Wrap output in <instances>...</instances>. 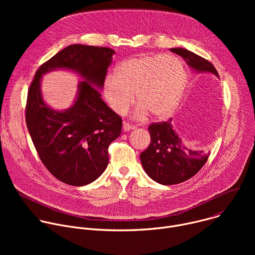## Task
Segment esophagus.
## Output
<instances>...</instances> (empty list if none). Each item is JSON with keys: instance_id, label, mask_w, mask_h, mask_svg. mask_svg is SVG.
Here are the masks:
<instances>
[{"instance_id": "esophagus-1", "label": "esophagus", "mask_w": 255, "mask_h": 255, "mask_svg": "<svg viewBox=\"0 0 255 255\" xmlns=\"http://www.w3.org/2000/svg\"><path fill=\"white\" fill-rule=\"evenodd\" d=\"M133 129H135V126L130 125V124H128V123H124V124H123V131H124V132H128V131L133 130Z\"/></svg>"}]
</instances>
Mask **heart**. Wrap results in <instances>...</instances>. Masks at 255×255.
<instances>
[{
    "instance_id": "b5f03b06",
    "label": "heart",
    "mask_w": 255,
    "mask_h": 255,
    "mask_svg": "<svg viewBox=\"0 0 255 255\" xmlns=\"http://www.w3.org/2000/svg\"><path fill=\"white\" fill-rule=\"evenodd\" d=\"M187 71L180 59L166 54H142L122 61L115 75L103 83L104 97L112 110L122 115L134 103L139 104L134 118L143 120L147 114L164 120L173 111L184 93Z\"/></svg>"
}]
</instances>
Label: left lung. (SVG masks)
I'll list each match as a JSON object with an SVG mask.
<instances>
[{"instance_id": "1", "label": "left lung", "mask_w": 255, "mask_h": 255, "mask_svg": "<svg viewBox=\"0 0 255 255\" xmlns=\"http://www.w3.org/2000/svg\"><path fill=\"white\" fill-rule=\"evenodd\" d=\"M170 51L183 57L194 72H209L220 79L214 65L196 53L180 47L170 48ZM148 131L151 141L140 154V159L145 172L158 184L169 186L188 180L203 167L210 155V152L186 147L174 131L171 119L151 124Z\"/></svg>"}]
</instances>
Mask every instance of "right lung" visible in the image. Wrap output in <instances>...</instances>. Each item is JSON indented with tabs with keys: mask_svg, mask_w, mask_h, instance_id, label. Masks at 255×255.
<instances>
[{
	"mask_svg": "<svg viewBox=\"0 0 255 255\" xmlns=\"http://www.w3.org/2000/svg\"><path fill=\"white\" fill-rule=\"evenodd\" d=\"M114 54L108 47L69 45L38 68L29 88L28 131L45 167L64 184L82 187L96 180L108 166L109 145L121 134V117L101 98ZM57 69L83 80L74 104L62 112L48 106L41 92L42 77Z\"/></svg>",
	"mask_w": 255,
	"mask_h": 255,
	"instance_id": "right-lung-1",
	"label": "right lung"
}]
</instances>
